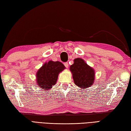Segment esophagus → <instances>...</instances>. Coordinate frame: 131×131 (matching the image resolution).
I'll return each instance as SVG.
<instances>
[{
  "label": "esophagus",
  "instance_id": "1",
  "mask_svg": "<svg viewBox=\"0 0 131 131\" xmlns=\"http://www.w3.org/2000/svg\"><path fill=\"white\" fill-rule=\"evenodd\" d=\"M63 64H64V66L66 67V68H68V67H69V63H68V62H64V63H63Z\"/></svg>",
  "mask_w": 131,
  "mask_h": 131
}]
</instances>
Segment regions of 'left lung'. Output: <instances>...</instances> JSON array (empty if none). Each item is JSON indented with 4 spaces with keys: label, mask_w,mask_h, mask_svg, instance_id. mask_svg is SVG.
Masks as SVG:
<instances>
[{
    "label": "left lung",
    "mask_w": 131,
    "mask_h": 131,
    "mask_svg": "<svg viewBox=\"0 0 131 131\" xmlns=\"http://www.w3.org/2000/svg\"><path fill=\"white\" fill-rule=\"evenodd\" d=\"M74 62L70 67V69L72 73L74 83L82 89L92 85L95 77L93 69L80 58L75 59Z\"/></svg>",
    "instance_id": "1"
}]
</instances>
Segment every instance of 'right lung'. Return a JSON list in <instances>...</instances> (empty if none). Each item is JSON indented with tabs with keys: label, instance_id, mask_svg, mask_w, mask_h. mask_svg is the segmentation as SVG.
I'll return each mask as SVG.
<instances>
[{
	"label": "right lung",
	"instance_id": "obj_1",
	"mask_svg": "<svg viewBox=\"0 0 131 131\" xmlns=\"http://www.w3.org/2000/svg\"><path fill=\"white\" fill-rule=\"evenodd\" d=\"M64 69V65L59 61L45 63L36 74L37 86L45 90L50 89L56 84L59 73Z\"/></svg>",
	"mask_w": 131,
	"mask_h": 131
}]
</instances>
